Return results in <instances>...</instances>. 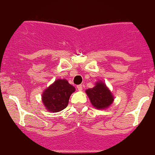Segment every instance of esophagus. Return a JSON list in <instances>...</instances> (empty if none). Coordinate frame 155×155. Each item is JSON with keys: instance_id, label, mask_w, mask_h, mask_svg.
<instances>
[{"instance_id": "esophagus-1", "label": "esophagus", "mask_w": 155, "mask_h": 155, "mask_svg": "<svg viewBox=\"0 0 155 155\" xmlns=\"http://www.w3.org/2000/svg\"><path fill=\"white\" fill-rule=\"evenodd\" d=\"M83 86H84L83 85H78V86H77V89H78L79 91H81V90H83Z\"/></svg>"}]
</instances>
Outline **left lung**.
Wrapping results in <instances>:
<instances>
[{"mask_svg":"<svg viewBox=\"0 0 155 155\" xmlns=\"http://www.w3.org/2000/svg\"><path fill=\"white\" fill-rule=\"evenodd\" d=\"M90 102L98 110L108 108L114 101V96L106 84L101 81L95 84V86L85 90Z\"/></svg>","mask_w":155,"mask_h":155,"instance_id":"8db88e82","label":"left lung"}]
</instances>
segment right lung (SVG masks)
<instances>
[{"instance_id":"right-lung-1","label":"right lung","mask_w":155,"mask_h":155,"mask_svg":"<svg viewBox=\"0 0 155 155\" xmlns=\"http://www.w3.org/2000/svg\"><path fill=\"white\" fill-rule=\"evenodd\" d=\"M75 88L65 79H58L43 92L42 101L47 110L56 113L68 106L70 95Z\"/></svg>"}]
</instances>
